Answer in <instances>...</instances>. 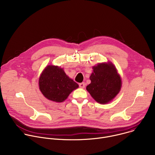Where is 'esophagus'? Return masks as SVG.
<instances>
[{"label":"esophagus","mask_w":155,"mask_h":155,"mask_svg":"<svg viewBox=\"0 0 155 155\" xmlns=\"http://www.w3.org/2000/svg\"><path fill=\"white\" fill-rule=\"evenodd\" d=\"M79 86L81 88H84L85 87V83L84 82L80 83H79Z\"/></svg>","instance_id":"1"}]
</instances>
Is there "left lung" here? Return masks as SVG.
<instances>
[{
  "label": "left lung",
  "instance_id": "left-lung-1",
  "mask_svg": "<svg viewBox=\"0 0 155 155\" xmlns=\"http://www.w3.org/2000/svg\"><path fill=\"white\" fill-rule=\"evenodd\" d=\"M93 72L90 78L91 83L86 90L98 103L105 104L112 101L119 93L121 80L112 62L99 63L93 67Z\"/></svg>",
  "mask_w": 155,
  "mask_h": 155
}]
</instances>
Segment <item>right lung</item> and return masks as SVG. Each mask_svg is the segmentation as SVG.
Returning <instances> with one entry per match:
<instances>
[{
    "label": "right lung",
    "mask_w": 155,
    "mask_h": 155,
    "mask_svg": "<svg viewBox=\"0 0 155 155\" xmlns=\"http://www.w3.org/2000/svg\"><path fill=\"white\" fill-rule=\"evenodd\" d=\"M40 90L48 100L64 101L78 84L65 74L62 68L48 65L42 72L38 80Z\"/></svg>",
    "instance_id": "add662e5"
}]
</instances>
